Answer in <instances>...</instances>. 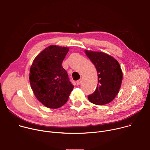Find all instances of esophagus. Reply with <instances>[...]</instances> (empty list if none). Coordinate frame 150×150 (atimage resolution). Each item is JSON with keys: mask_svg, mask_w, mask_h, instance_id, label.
I'll return each instance as SVG.
<instances>
[{"mask_svg": "<svg viewBox=\"0 0 150 150\" xmlns=\"http://www.w3.org/2000/svg\"><path fill=\"white\" fill-rule=\"evenodd\" d=\"M81 82H82V79H81L78 80V81H76V85H79L81 83Z\"/></svg>", "mask_w": 150, "mask_h": 150, "instance_id": "34e87169", "label": "esophagus"}]
</instances>
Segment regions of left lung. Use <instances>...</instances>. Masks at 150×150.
<instances>
[{
    "instance_id": "left-lung-1",
    "label": "left lung",
    "mask_w": 150,
    "mask_h": 150,
    "mask_svg": "<svg viewBox=\"0 0 150 150\" xmlns=\"http://www.w3.org/2000/svg\"><path fill=\"white\" fill-rule=\"evenodd\" d=\"M85 53L98 73L97 88L88 96V99L96 105L108 104L116 97L120 88L123 73L119 63L114 57L103 52L85 50Z\"/></svg>"
}]
</instances>
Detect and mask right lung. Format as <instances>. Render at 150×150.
I'll return each mask as SVG.
<instances>
[{
  "label": "right lung",
  "mask_w": 150,
  "mask_h": 150,
  "mask_svg": "<svg viewBox=\"0 0 150 150\" xmlns=\"http://www.w3.org/2000/svg\"><path fill=\"white\" fill-rule=\"evenodd\" d=\"M69 51L67 47L50 46L34 59L30 82L37 100L50 109H57L68 101L74 85L62 63Z\"/></svg>",
  "instance_id": "right-lung-1"
}]
</instances>
